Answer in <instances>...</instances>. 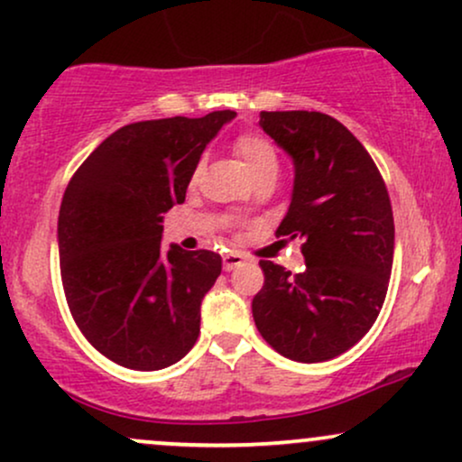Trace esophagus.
<instances>
[{
    "label": "esophagus",
    "instance_id": "34e87169",
    "mask_svg": "<svg viewBox=\"0 0 462 462\" xmlns=\"http://www.w3.org/2000/svg\"><path fill=\"white\" fill-rule=\"evenodd\" d=\"M243 263H245V258H243V255L236 254V252H230V254L224 255V269L226 271L236 269V266L243 264Z\"/></svg>",
    "mask_w": 462,
    "mask_h": 462
}]
</instances>
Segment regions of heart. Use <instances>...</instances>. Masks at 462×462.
<instances>
[{"label":"heart","instance_id":"1","mask_svg":"<svg viewBox=\"0 0 462 462\" xmlns=\"http://www.w3.org/2000/svg\"><path fill=\"white\" fill-rule=\"evenodd\" d=\"M235 152L243 161L252 178L263 174V171L277 170L275 148L264 137L254 135V133H245V135L238 137L235 142Z\"/></svg>","mask_w":462,"mask_h":462}]
</instances>
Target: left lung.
Segmentation results:
<instances>
[{"mask_svg": "<svg viewBox=\"0 0 462 462\" xmlns=\"http://www.w3.org/2000/svg\"><path fill=\"white\" fill-rule=\"evenodd\" d=\"M260 129L294 165L277 235L303 238L305 269L260 260L252 314L260 336L292 361L316 364L355 346L379 316L393 263V215L368 150L320 111H260Z\"/></svg>", "mask_w": 462, "mask_h": 462, "instance_id": "1", "label": "left lung"}]
</instances>
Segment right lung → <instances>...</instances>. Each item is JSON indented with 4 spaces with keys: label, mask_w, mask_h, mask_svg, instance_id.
Segmentation results:
<instances>
[{
    "label": "right lung",
    "mask_w": 462,
    "mask_h": 462,
    "mask_svg": "<svg viewBox=\"0 0 462 462\" xmlns=\"http://www.w3.org/2000/svg\"><path fill=\"white\" fill-rule=\"evenodd\" d=\"M235 111L133 122L79 165L58 217L62 284L86 340L131 370L191 351L199 305L221 273L208 249L163 247V213L185 193L207 143Z\"/></svg>",
    "instance_id": "right-lung-1"
}]
</instances>
